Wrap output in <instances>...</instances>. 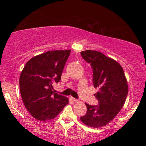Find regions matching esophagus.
I'll return each mask as SVG.
<instances>
[{
	"instance_id": "esophagus-1",
	"label": "esophagus",
	"mask_w": 146,
	"mask_h": 146,
	"mask_svg": "<svg viewBox=\"0 0 146 146\" xmlns=\"http://www.w3.org/2000/svg\"><path fill=\"white\" fill-rule=\"evenodd\" d=\"M71 98V100H73V101H74V102H78V100L76 99V98H73V97H71V98Z\"/></svg>"
}]
</instances>
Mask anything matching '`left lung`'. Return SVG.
Masks as SVG:
<instances>
[{"instance_id": "left-lung-1", "label": "left lung", "mask_w": 146, "mask_h": 146, "mask_svg": "<svg viewBox=\"0 0 146 146\" xmlns=\"http://www.w3.org/2000/svg\"><path fill=\"white\" fill-rule=\"evenodd\" d=\"M86 62L91 65L92 82L99 91L95 94L98 105L85 103L87 113L80 119L90 127L108 124L120 111L128 95V84L121 65L100 51L86 50L80 52Z\"/></svg>"}]
</instances>
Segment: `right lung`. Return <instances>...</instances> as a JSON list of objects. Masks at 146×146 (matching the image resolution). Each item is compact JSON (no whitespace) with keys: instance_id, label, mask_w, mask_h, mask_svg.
Wrapping results in <instances>:
<instances>
[{"instance_id":"add662e5","label":"right lung","mask_w":146,"mask_h":146,"mask_svg":"<svg viewBox=\"0 0 146 146\" xmlns=\"http://www.w3.org/2000/svg\"><path fill=\"white\" fill-rule=\"evenodd\" d=\"M70 50H55L36 56L27 61L20 76L22 99L35 119L55 118L68 103V99L54 91L53 84L61 80Z\"/></svg>"}]
</instances>
